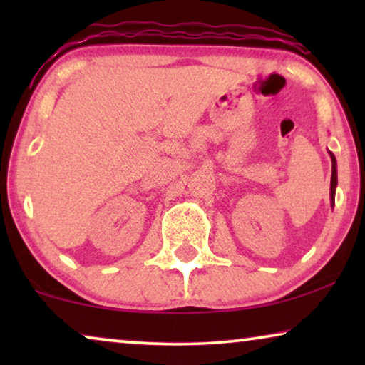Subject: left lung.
<instances>
[{
  "instance_id": "obj_1",
  "label": "left lung",
  "mask_w": 365,
  "mask_h": 365,
  "mask_svg": "<svg viewBox=\"0 0 365 365\" xmlns=\"http://www.w3.org/2000/svg\"><path fill=\"white\" fill-rule=\"evenodd\" d=\"M331 159H332V178H331V201H332V206H334V196H336V186H337V163H336V158H334V154H331Z\"/></svg>"
}]
</instances>
